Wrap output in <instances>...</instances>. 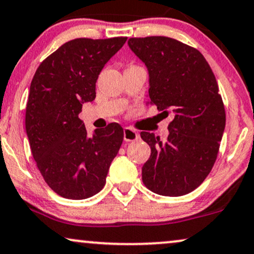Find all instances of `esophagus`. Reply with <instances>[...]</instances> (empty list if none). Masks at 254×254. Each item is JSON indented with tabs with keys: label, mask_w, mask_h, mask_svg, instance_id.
Listing matches in <instances>:
<instances>
[{
	"label": "esophagus",
	"mask_w": 254,
	"mask_h": 254,
	"mask_svg": "<svg viewBox=\"0 0 254 254\" xmlns=\"http://www.w3.org/2000/svg\"><path fill=\"white\" fill-rule=\"evenodd\" d=\"M139 137H140V135L135 132V130H133L132 128H129V127H125V129H124L125 141H134V140H137Z\"/></svg>",
	"instance_id": "esophagus-1"
}]
</instances>
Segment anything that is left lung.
I'll return each mask as SVG.
<instances>
[{
	"instance_id": "obj_1",
	"label": "left lung",
	"mask_w": 254,
	"mask_h": 254,
	"mask_svg": "<svg viewBox=\"0 0 254 254\" xmlns=\"http://www.w3.org/2000/svg\"><path fill=\"white\" fill-rule=\"evenodd\" d=\"M128 46L148 70L147 105H155L166 117L174 115L165 142L153 133L140 134L151 147L142 181L160 195H185L209 174L225 130L217 80L201 53L178 40L132 37Z\"/></svg>"
}]
</instances>
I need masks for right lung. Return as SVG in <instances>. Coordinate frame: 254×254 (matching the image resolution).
Segmentation results:
<instances>
[{"instance_id":"add662e5","label":"right lung","mask_w":254,"mask_h":254,"mask_svg":"<svg viewBox=\"0 0 254 254\" xmlns=\"http://www.w3.org/2000/svg\"><path fill=\"white\" fill-rule=\"evenodd\" d=\"M127 37L75 39L37 68L26 108V132L34 160L48 186L65 199L81 200L103 189L124 129L117 122L88 136L79 119L95 99L102 68Z\"/></svg>"}]
</instances>
